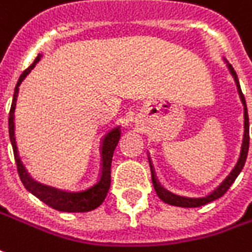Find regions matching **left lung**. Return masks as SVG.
Listing matches in <instances>:
<instances>
[{
    "label": "left lung",
    "instance_id": "8db88e82",
    "mask_svg": "<svg viewBox=\"0 0 252 252\" xmlns=\"http://www.w3.org/2000/svg\"><path fill=\"white\" fill-rule=\"evenodd\" d=\"M228 68H229L230 75L235 79V83H236L237 93L240 95V99H242L243 106H244V135H243V143H242V150H240V157L237 159V163L235 165V168L232 169L229 175L226 176L225 179L220 186H218L212 193L206 195L203 198H186V196H180V195H176V193L169 192L168 189L159 184V181L157 180L156 170H154V166L151 163L150 157H149V163H150V170H151V180H153V186H154V189H156L157 195L159 196V199L168 203V205L172 206H179V207H199V206H203L206 203H210L213 200L218 199L224 195L229 187L233 184V181L236 180V177L239 176V173L242 172L243 166L246 163V159H247V154H249V146H250V123H249V113H247V105H246V99H244V95H243L242 89H240V84H239V79H237V75L235 69L232 68V65L228 64Z\"/></svg>",
    "mask_w": 252,
    "mask_h": 252
}]
</instances>
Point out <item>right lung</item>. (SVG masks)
Here are the masks:
<instances>
[{
    "mask_svg": "<svg viewBox=\"0 0 252 252\" xmlns=\"http://www.w3.org/2000/svg\"><path fill=\"white\" fill-rule=\"evenodd\" d=\"M40 60V54L35 59L32 64L28 66L26 71L23 72L22 76L19 77V82L15 87V94H13V99H12V106H10L9 112V138L12 147H13V154H15V161L17 165V172L20 176V180L24 184V187L27 188V191L35 195L39 200L47 206H50L53 209L59 210V212H66V213H86L91 212L96 209L98 206L102 205V202L105 200L106 195H108L109 188H110V166H112V158H113V153L116 146L120 140V126H116L103 136L102 139V147H101V173L98 180L90 186V187L84 188L82 191H61L57 188L49 187L45 184H40L38 181L32 180L27 170L24 168V165L20 161L19 157V151H17V146H16L15 139V109H16V101H17V95H19V86L22 82L27 77V75L34 69L35 64Z\"/></svg>",
    "mask_w": 252,
    "mask_h": 252,
    "instance_id": "add662e5",
    "label": "right lung"
}]
</instances>
